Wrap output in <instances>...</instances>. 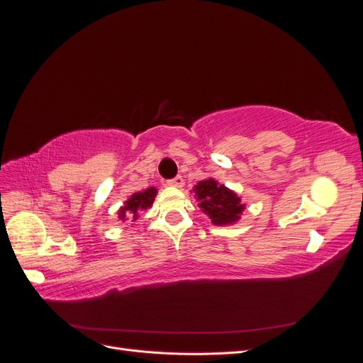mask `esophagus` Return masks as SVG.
Masks as SVG:
<instances>
[{
  "instance_id": "1",
  "label": "esophagus",
  "mask_w": 363,
  "mask_h": 363,
  "mask_svg": "<svg viewBox=\"0 0 363 363\" xmlns=\"http://www.w3.org/2000/svg\"><path fill=\"white\" fill-rule=\"evenodd\" d=\"M167 184H168V186H172V188H182V186L184 184V180H183L182 175H177V177H174V179L168 180Z\"/></svg>"
}]
</instances>
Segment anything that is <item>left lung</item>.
<instances>
[{"label":"left lung","mask_w":363,"mask_h":363,"mask_svg":"<svg viewBox=\"0 0 363 363\" xmlns=\"http://www.w3.org/2000/svg\"><path fill=\"white\" fill-rule=\"evenodd\" d=\"M194 192L200 201L199 207L208 215L215 225L236 223L245 208L235 192L213 179L199 182Z\"/></svg>","instance_id":"left-lung-1"}]
</instances>
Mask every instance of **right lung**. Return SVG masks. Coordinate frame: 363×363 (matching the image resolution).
I'll list each match as a JSON object with an SVG mask.
<instances>
[{
	"label": "right lung",
	"instance_id": "right-lung-1",
	"mask_svg": "<svg viewBox=\"0 0 363 363\" xmlns=\"http://www.w3.org/2000/svg\"><path fill=\"white\" fill-rule=\"evenodd\" d=\"M157 191L155 188H148L144 192H138L133 194L130 196V199L125 201L124 207H121L119 211V219H128V218H133L138 219V215L140 211H144V208L150 207L155 201V196H156Z\"/></svg>",
	"mask_w": 363,
	"mask_h": 363
}]
</instances>
